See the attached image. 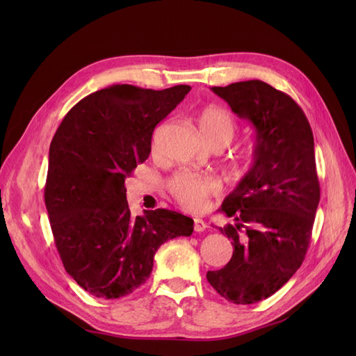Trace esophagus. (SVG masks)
<instances>
[{
    "instance_id": "34e87169",
    "label": "esophagus",
    "mask_w": 356,
    "mask_h": 356,
    "mask_svg": "<svg viewBox=\"0 0 356 356\" xmlns=\"http://www.w3.org/2000/svg\"><path fill=\"white\" fill-rule=\"evenodd\" d=\"M193 221H195V230H196V232H203L204 229L208 227L207 222H204L202 218H195Z\"/></svg>"
}]
</instances>
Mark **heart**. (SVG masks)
<instances>
[{"label":"heart","mask_w":356,"mask_h":356,"mask_svg":"<svg viewBox=\"0 0 356 356\" xmlns=\"http://www.w3.org/2000/svg\"><path fill=\"white\" fill-rule=\"evenodd\" d=\"M199 129L207 141L212 139H224L225 143H230L236 126L232 115L218 106H208L204 108L197 118ZM257 163L255 152L245 153L239 160V168L242 170H250ZM218 181L200 174H193V172H178V174L169 181V191L174 199L181 204L182 208L190 211H199L208 199L218 191Z\"/></svg>","instance_id":"obj_1"}]
</instances>
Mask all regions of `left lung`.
Masks as SVG:
<instances>
[{
  "instance_id": "8db88e82",
  "label": "left lung",
  "mask_w": 356,
  "mask_h": 356,
  "mask_svg": "<svg viewBox=\"0 0 356 356\" xmlns=\"http://www.w3.org/2000/svg\"><path fill=\"white\" fill-rule=\"evenodd\" d=\"M212 92L252 123L257 163L221 204L238 221L220 227L233 255L207 277L225 300L252 305L284 286L306 257L321 197L314 134L298 104L264 81Z\"/></svg>"
}]
</instances>
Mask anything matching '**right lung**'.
<instances>
[{"mask_svg":"<svg viewBox=\"0 0 356 356\" xmlns=\"http://www.w3.org/2000/svg\"><path fill=\"white\" fill-rule=\"evenodd\" d=\"M190 89L110 86L75 104L51 139L44 200L53 238L67 273L95 297L132 294L159 246L193 233V220L175 211L132 217L124 186L148 159L154 127Z\"/></svg>","mask_w":356,"mask_h":356,"instance_id":"1","label":"right lung"}]
</instances>
